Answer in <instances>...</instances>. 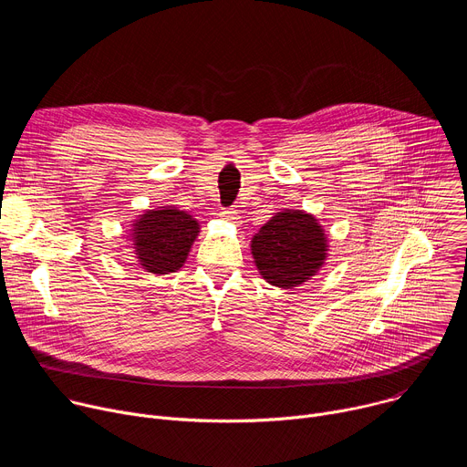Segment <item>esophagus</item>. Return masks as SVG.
<instances>
[{
	"label": "esophagus",
	"mask_w": 467,
	"mask_h": 467,
	"mask_svg": "<svg viewBox=\"0 0 467 467\" xmlns=\"http://www.w3.org/2000/svg\"><path fill=\"white\" fill-rule=\"evenodd\" d=\"M222 218L227 220V222H233V223H238V220H240V216H238V213L234 209H223L222 211Z\"/></svg>",
	"instance_id": "34e87169"
}]
</instances>
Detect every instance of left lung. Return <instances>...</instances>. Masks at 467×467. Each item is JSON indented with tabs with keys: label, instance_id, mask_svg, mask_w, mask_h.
<instances>
[{
	"label": "left lung",
	"instance_id": "1",
	"mask_svg": "<svg viewBox=\"0 0 467 467\" xmlns=\"http://www.w3.org/2000/svg\"><path fill=\"white\" fill-rule=\"evenodd\" d=\"M327 247L325 231L303 211L277 213L251 240L258 274L279 288L299 286L316 275Z\"/></svg>",
	"mask_w": 467,
	"mask_h": 467
}]
</instances>
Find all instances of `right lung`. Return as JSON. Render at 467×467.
Instances as JSON below:
<instances>
[{"label":"right lung","instance_id":"1","mask_svg":"<svg viewBox=\"0 0 467 467\" xmlns=\"http://www.w3.org/2000/svg\"><path fill=\"white\" fill-rule=\"evenodd\" d=\"M130 231L139 264L150 274L166 275L182 268L199 223L184 211L161 207L142 214Z\"/></svg>","mask_w":467,"mask_h":467}]
</instances>
